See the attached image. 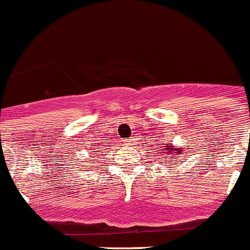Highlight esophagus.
I'll use <instances>...</instances> for the list:
<instances>
[{"label": "esophagus", "mask_w": 250, "mask_h": 250, "mask_svg": "<svg viewBox=\"0 0 250 250\" xmlns=\"http://www.w3.org/2000/svg\"><path fill=\"white\" fill-rule=\"evenodd\" d=\"M129 141H130V139H129Z\"/></svg>", "instance_id": "1"}]
</instances>
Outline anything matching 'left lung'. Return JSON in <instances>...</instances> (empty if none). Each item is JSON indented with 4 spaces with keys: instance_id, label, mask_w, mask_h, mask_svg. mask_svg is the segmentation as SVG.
I'll return each instance as SVG.
<instances>
[{
    "instance_id": "8db88e82",
    "label": "left lung",
    "mask_w": 250,
    "mask_h": 250,
    "mask_svg": "<svg viewBox=\"0 0 250 250\" xmlns=\"http://www.w3.org/2000/svg\"><path fill=\"white\" fill-rule=\"evenodd\" d=\"M163 153L164 155H170V156H173V155H181L182 149H178V152H177V149L173 148L171 146H164ZM171 159H173V157H170V160Z\"/></svg>"
}]
</instances>
